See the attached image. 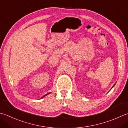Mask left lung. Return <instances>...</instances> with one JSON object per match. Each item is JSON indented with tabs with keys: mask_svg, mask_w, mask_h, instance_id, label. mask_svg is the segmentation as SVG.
<instances>
[{
	"mask_svg": "<svg viewBox=\"0 0 128 128\" xmlns=\"http://www.w3.org/2000/svg\"><path fill=\"white\" fill-rule=\"evenodd\" d=\"M115 85H116V84H114V86H112V88H113V87H114V86H115Z\"/></svg>",
	"mask_w": 128,
	"mask_h": 128,
	"instance_id": "left-lung-1",
	"label": "left lung"
}]
</instances>
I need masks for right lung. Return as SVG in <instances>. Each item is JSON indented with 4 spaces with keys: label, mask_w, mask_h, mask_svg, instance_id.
<instances>
[{
    "label": "right lung",
    "mask_w": 128,
    "mask_h": 128,
    "mask_svg": "<svg viewBox=\"0 0 128 128\" xmlns=\"http://www.w3.org/2000/svg\"><path fill=\"white\" fill-rule=\"evenodd\" d=\"M50 93V92H49V93H48V94H46V95H44V96H42V97L41 98H40V99H42V98H43V97H44V96H47V95H48V94H49Z\"/></svg>",
    "instance_id": "obj_1"
}]
</instances>
